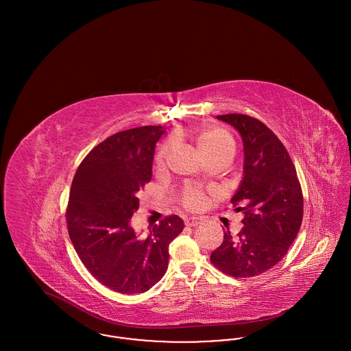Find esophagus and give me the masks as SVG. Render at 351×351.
<instances>
[{
	"label": "esophagus",
	"mask_w": 351,
	"mask_h": 351,
	"mask_svg": "<svg viewBox=\"0 0 351 351\" xmlns=\"http://www.w3.org/2000/svg\"><path fill=\"white\" fill-rule=\"evenodd\" d=\"M201 223H202V219L199 217H189L185 219V225H186V226H191V228L200 226Z\"/></svg>",
	"instance_id": "obj_1"
}]
</instances>
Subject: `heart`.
I'll return each instance as SVG.
<instances>
[{"label": "heart", "mask_w": 351, "mask_h": 351, "mask_svg": "<svg viewBox=\"0 0 351 351\" xmlns=\"http://www.w3.org/2000/svg\"><path fill=\"white\" fill-rule=\"evenodd\" d=\"M191 135L204 159L210 156H217V155L233 156L235 151L233 138L225 129L217 128V126H205V128H197L191 130ZM168 150H169V145L166 143L160 147V150L158 151L155 158L156 167L162 168L165 166ZM204 202H205L204 196L196 189H188L184 193L183 205L186 209L196 210L204 205Z\"/></svg>", "instance_id": "b5f03b06"}]
</instances>
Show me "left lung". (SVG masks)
I'll return each mask as SVG.
<instances>
[{
    "mask_svg": "<svg viewBox=\"0 0 351 351\" xmlns=\"http://www.w3.org/2000/svg\"><path fill=\"white\" fill-rule=\"evenodd\" d=\"M243 142V179L232 197L243 228L212 252L216 267L233 278H252L278 265L299 233L304 212L301 185L280 139L256 118L217 116Z\"/></svg>",
    "mask_w": 351,
    "mask_h": 351,
    "instance_id": "1",
    "label": "left lung"
}]
</instances>
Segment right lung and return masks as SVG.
<instances>
[{
    "mask_svg": "<svg viewBox=\"0 0 351 351\" xmlns=\"http://www.w3.org/2000/svg\"><path fill=\"white\" fill-rule=\"evenodd\" d=\"M165 133L162 126H141L113 134L85 156L71 186V242L86 269L119 293H142L158 283L167 271L168 246L183 232V219L175 215L147 234L130 225Z\"/></svg>",
    "mask_w": 351,
    "mask_h": 351,
    "instance_id": "add662e5",
    "label": "right lung"
}]
</instances>
